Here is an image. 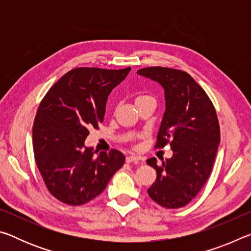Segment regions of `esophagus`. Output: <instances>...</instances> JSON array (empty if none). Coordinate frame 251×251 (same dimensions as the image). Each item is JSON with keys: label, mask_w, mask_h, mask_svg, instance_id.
I'll list each match as a JSON object with an SVG mask.
<instances>
[{"label": "esophagus", "mask_w": 251, "mask_h": 251, "mask_svg": "<svg viewBox=\"0 0 251 251\" xmlns=\"http://www.w3.org/2000/svg\"><path fill=\"white\" fill-rule=\"evenodd\" d=\"M139 160H142L141 157L138 156H127L126 157V163H138Z\"/></svg>", "instance_id": "34e87169"}]
</instances>
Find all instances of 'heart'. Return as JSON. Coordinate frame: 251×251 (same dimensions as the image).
Here are the masks:
<instances>
[{
    "label": "heart",
    "mask_w": 251,
    "mask_h": 251,
    "mask_svg": "<svg viewBox=\"0 0 251 251\" xmlns=\"http://www.w3.org/2000/svg\"><path fill=\"white\" fill-rule=\"evenodd\" d=\"M148 100H152V97H151L150 95H146V94H139L135 97V104L137 105L139 103H142V101H145Z\"/></svg>",
    "instance_id": "heart-1"
}]
</instances>
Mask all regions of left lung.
Masks as SVG:
<instances>
[{
  "label": "left lung",
  "instance_id": "obj_1",
  "mask_svg": "<svg viewBox=\"0 0 251 251\" xmlns=\"http://www.w3.org/2000/svg\"><path fill=\"white\" fill-rule=\"evenodd\" d=\"M138 75L161 85L166 108L156 147L169 144L173 157L146 163L157 178L148 188L150 197L165 208H180L197 196L210 176L220 143L217 114L206 92L188 73L168 67H146Z\"/></svg>",
  "mask_w": 251,
  "mask_h": 251
}]
</instances>
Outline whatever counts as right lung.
<instances>
[{
	"label": "right lung",
	"instance_id": "1",
	"mask_svg": "<svg viewBox=\"0 0 251 251\" xmlns=\"http://www.w3.org/2000/svg\"><path fill=\"white\" fill-rule=\"evenodd\" d=\"M130 67H78L62 76L46 93L33 124V150L49 192L59 201L79 206L106 188L125 163L121 151H94L85 146L90 128L104 120L108 95Z\"/></svg>",
	"mask_w": 251,
	"mask_h": 251
}]
</instances>
